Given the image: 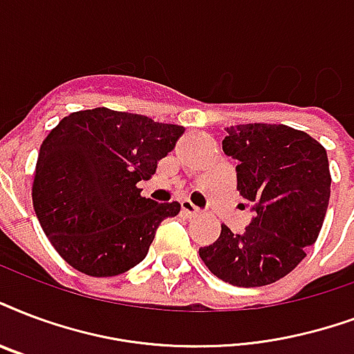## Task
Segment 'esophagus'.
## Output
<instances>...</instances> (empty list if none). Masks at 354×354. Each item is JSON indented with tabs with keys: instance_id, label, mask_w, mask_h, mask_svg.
<instances>
[{
	"instance_id": "esophagus-1",
	"label": "esophagus",
	"mask_w": 354,
	"mask_h": 354,
	"mask_svg": "<svg viewBox=\"0 0 354 354\" xmlns=\"http://www.w3.org/2000/svg\"><path fill=\"white\" fill-rule=\"evenodd\" d=\"M182 212L187 215V217H196L198 213H201V209L195 206V204H191L189 201H182Z\"/></svg>"
}]
</instances>
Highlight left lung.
Segmentation results:
<instances>
[{
	"mask_svg": "<svg viewBox=\"0 0 354 354\" xmlns=\"http://www.w3.org/2000/svg\"><path fill=\"white\" fill-rule=\"evenodd\" d=\"M223 150L237 159V191L254 217L239 234L221 225L219 239L198 254L217 279L239 288L273 284L314 245L330 198L327 150L284 124L226 128Z\"/></svg>",
	"mask_w": 354,
	"mask_h": 354,
	"instance_id": "1",
	"label": "left lung"
}]
</instances>
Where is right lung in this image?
<instances>
[{
	"label": "right lung",
	"instance_id": "obj_1",
	"mask_svg": "<svg viewBox=\"0 0 354 354\" xmlns=\"http://www.w3.org/2000/svg\"><path fill=\"white\" fill-rule=\"evenodd\" d=\"M185 131L107 107L64 117L40 145L33 206L53 249L88 277H117L145 260L159 223L180 213L137 183L156 174Z\"/></svg>",
	"mask_w": 354,
	"mask_h": 354
}]
</instances>
